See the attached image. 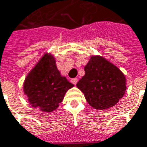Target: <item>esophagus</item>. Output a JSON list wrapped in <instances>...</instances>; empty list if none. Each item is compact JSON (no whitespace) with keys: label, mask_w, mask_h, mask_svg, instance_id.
<instances>
[{"label":"esophagus","mask_w":147,"mask_h":147,"mask_svg":"<svg viewBox=\"0 0 147 147\" xmlns=\"http://www.w3.org/2000/svg\"><path fill=\"white\" fill-rule=\"evenodd\" d=\"M71 82H72V83H73L75 85H76V84H77V82H78V79H77V78L72 79V80H71Z\"/></svg>","instance_id":"obj_1"}]
</instances>
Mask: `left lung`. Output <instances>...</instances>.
I'll return each instance as SVG.
<instances>
[{"instance_id":"1","label":"left lung","mask_w":147,"mask_h":147,"mask_svg":"<svg viewBox=\"0 0 147 147\" xmlns=\"http://www.w3.org/2000/svg\"><path fill=\"white\" fill-rule=\"evenodd\" d=\"M85 75L76 84L94 108L105 110L115 106L126 90L124 75L107 59L100 56L91 57L84 67Z\"/></svg>"}]
</instances>
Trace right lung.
Listing matches in <instances>:
<instances>
[{
    "mask_svg": "<svg viewBox=\"0 0 147 147\" xmlns=\"http://www.w3.org/2000/svg\"><path fill=\"white\" fill-rule=\"evenodd\" d=\"M73 86L60 75L53 56L45 54L28 75L23 90L33 107L51 112L57 109L67 91Z\"/></svg>",
    "mask_w": 147,
    "mask_h": 147,
    "instance_id": "1",
    "label": "right lung"
}]
</instances>
